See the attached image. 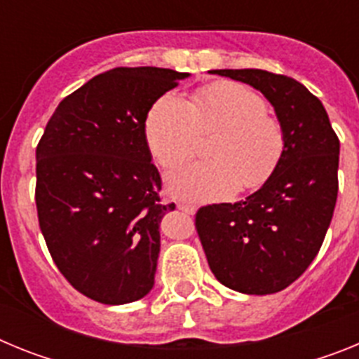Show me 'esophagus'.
Instances as JSON below:
<instances>
[{
    "mask_svg": "<svg viewBox=\"0 0 359 359\" xmlns=\"http://www.w3.org/2000/svg\"><path fill=\"white\" fill-rule=\"evenodd\" d=\"M177 210H182V212H185V214H196V207L194 205H185V203H180V205H177Z\"/></svg>",
    "mask_w": 359,
    "mask_h": 359,
    "instance_id": "obj_1",
    "label": "esophagus"
}]
</instances>
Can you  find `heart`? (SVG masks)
<instances>
[{
    "mask_svg": "<svg viewBox=\"0 0 359 359\" xmlns=\"http://www.w3.org/2000/svg\"><path fill=\"white\" fill-rule=\"evenodd\" d=\"M261 93L239 82L203 86L185 102L165 95L149 111L145 142L163 169L189 160L199 144V131L221 128L210 145V160L196 161L167 176V190L189 201H221L255 190L273 176L284 154V131L266 113Z\"/></svg>",
    "mask_w": 359,
    "mask_h": 359,
    "instance_id": "obj_1",
    "label": "heart"
}]
</instances>
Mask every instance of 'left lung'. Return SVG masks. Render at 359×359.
Here are the masks:
<instances>
[{
	"label": "left lung",
	"mask_w": 359,
	"mask_h": 359,
	"mask_svg": "<svg viewBox=\"0 0 359 359\" xmlns=\"http://www.w3.org/2000/svg\"><path fill=\"white\" fill-rule=\"evenodd\" d=\"M250 84L273 106L284 154L273 176L239 203L201 207L196 228L223 286L246 294L286 290L322 246L338 196L340 140L327 111L294 79L264 69H212Z\"/></svg>",
	"instance_id": "obj_1"
}]
</instances>
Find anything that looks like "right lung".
I'll list each match as a JSON object with an SVG mask.
<instances>
[{
	"instance_id": "right-lung-1",
	"label": "right lung",
	"mask_w": 359,
	"mask_h": 359,
	"mask_svg": "<svg viewBox=\"0 0 359 359\" xmlns=\"http://www.w3.org/2000/svg\"><path fill=\"white\" fill-rule=\"evenodd\" d=\"M189 77L167 68H115L57 106L36 149V205L53 262L77 291L107 306L154 286L161 177L145 120L161 95Z\"/></svg>"
}]
</instances>
